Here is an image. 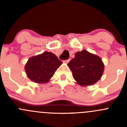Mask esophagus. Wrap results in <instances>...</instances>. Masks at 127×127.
Here are the masks:
<instances>
[{
	"label": "esophagus",
	"mask_w": 127,
	"mask_h": 127,
	"mask_svg": "<svg viewBox=\"0 0 127 127\" xmlns=\"http://www.w3.org/2000/svg\"><path fill=\"white\" fill-rule=\"evenodd\" d=\"M69 61H70V59H68V60H64V62L66 63H68L69 62Z\"/></svg>",
	"instance_id": "esophagus-1"
}]
</instances>
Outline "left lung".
Instances as JSON below:
<instances>
[{"label":"left lung","instance_id":"obj_1","mask_svg":"<svg viewBox=\"0 0 127 127\" xmlns=\"http://www.w3.org/2000/svg\"><path fill=\"white\" fill-rule=\"evenodd\" d=\"M67 66L78 84L87 86L95 84L101 77L104 64L101 59L87 50L77 52Z\"/></svg>","mask_w":127,"mask_h":127}]
</instances>
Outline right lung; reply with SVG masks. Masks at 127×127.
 <instances>
[{
	"mask_svg": "<svg viewBox=\"0 0 127 127\" xmlns=\"http://www.w3.org/2000/svg\"><path fill=\"white\" fill-rule=\"evenodd\" d=\"M62 63L53 53L43 52L28 60L25 66L26 72L32 81L44 84L49 81Z\"/></svg>",
	"mask_w": 127,
	"mask_h": 127,
	"instance_id": "right-lung-1",
	"label": "right lung"
}]
</instances>
